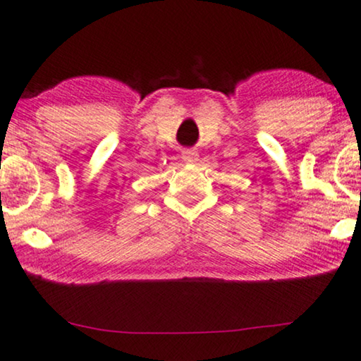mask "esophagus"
<instances>
[{
    "label": "esophagus",
    "instance_id": "1",
    "mask_svg": "<svg viewBox=\"0 0 361 361\" xmlns=\"http://www.w3.org/2000/svg\"><path fill=\"white\" fill-rule=\"evenodd\" d=\"M181 158H183V161H186V163H195V161H198V152L185 150L183 153H181Z\"/></svg>",
    "mask_w": 361,
    "mask_h": 361
}]
</instances>
